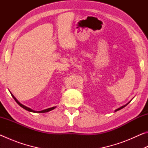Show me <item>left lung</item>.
Instances as JSON below:
<instances>
[{
  "instance_id": "8db88e82",
  "label": "left lung",
  "mask_w": 148,
  "mask_h": 148,
  "mask_svg": "<svg viewBox=\"0 0 148 148\" xmlns=\"http://www.w3.org/2000/svg\"><path fill=\"white\" fill-rule=\"evenodd\" d=\"M129 103H127V104H125V105H124V106H121V107H120V108H119L118 109H117V110H116V112H117V111H118V110H121V109H122V108H123L124 107H125V106H127V104H128Z\"/></svg>"
}]
</instances>
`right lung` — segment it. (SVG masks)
<instances>
[{
    "mask_svg": "<svg viewBox=\"0 0 148 148\" xmlns=\"http://www.w3.org/2000/svg\"><path fill=\"white\" fill-rule=\"evenodd\" d=\"M11 95H12V97H13L14 98V99L15 100V101H16V102H17V104H18L21 107H22L23 108H24L25 110H27V111H29V112H37V113H45V112H49V111H51V110H53L56 107H52V108H47V109H46V110H42V111H38V112H36V111H34V110H32V109H31V108H28V107H27V106H24V105H23L22 104H21L20 103V102L17 101V100L15 98V97L13 95H12V93H11Z\"/></svg>",
    "mask_w": 148,
    "mask_h": 148,
    "instance_id": "1",
    "label": "right lung"
}]
</instances>
